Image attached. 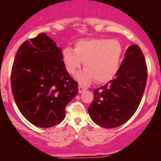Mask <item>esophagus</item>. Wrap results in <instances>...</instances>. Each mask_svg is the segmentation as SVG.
<instances>
[{"mask_svg":"<svg viewBox=\"0 0 161 161\" xmlns=\"http://www.w3.org/2000/svg\"><path fill=\"white\" fill-rule=\"evenodd\" d=\"M86 88L84 87V86H82V85H79V87H78V92H79V93H83L84 91L86 90Z\"/></svg>","mask_w":161,"mask_h":161,"instance_id":"obj_1","label":"esophagus"}]
</instances>
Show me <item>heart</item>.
<instances>
[{
  "label": "heart",
  "mask_w": 161,
  "mask_h": 161,
  "mask_svg": "<svg viewBox=\"0 0 161 161\" xmlns=\"http://www.w3.org/2000/svg\"><path fill=\"white\" fill-rule=\"evenodd\" d=\"M123 45L117 39H81L62 52L64 64L69 74L74 75L85 63V70L76 75L81 85H89L96 79L100 84L107 83L116 76L123 59Z\"/></svg>",
  "instance_id": "obj_1"
}]
</instances>
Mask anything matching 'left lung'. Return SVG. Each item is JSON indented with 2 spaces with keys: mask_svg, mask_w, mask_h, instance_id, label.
I'll return each mask as SVG.
<instances>
[{
  "mask_svg": "<svg viewBox=\"0 0 161 161\" xmlns=\"http://www.w3.org/2000/svg\"><path fill=\"white\" fill-rule=\"evenodd\" d=\"M147 78L144 56L137 45L129 47L113 80L93 90L88 108L92 120L104 128L124 124L136 113L143 97Z\"/></svg>",
  "mask_w": 161,
  "mask_h": 161,
  "instance_id": "obj_1",
  "label": "left lung"
}]
</instances>
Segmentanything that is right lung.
<instances>
[{
    "instance_id": "1",
    "label": "right lung",
    "mask_w": 161,
    "mask_h": 161,
    "mask_svg": "<svg viewBox=\"0 0 161 161\" xmlns=\"http://www.w3.org/2000/svg\"><path fill=\"white\" fill-rule=\"evenodd\" d=\"M11 89L22 114L42 128L63 121L65 107L78 93L77 82L65 68L61 48L45 33L19 47L11 71Z\"/></svg>"
}]
</instances>
